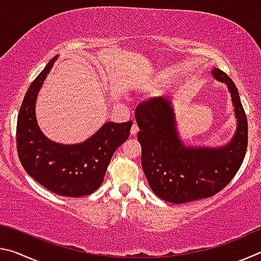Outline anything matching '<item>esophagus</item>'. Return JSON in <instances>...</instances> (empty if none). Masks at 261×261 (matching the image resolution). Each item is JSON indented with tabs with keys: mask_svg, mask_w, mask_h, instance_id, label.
<instances>
[{
	"mask_svg": "<svg viewBox=\"0 0 261 261\" xmlns=\"http://www.w3.org/2000/svg\"><path fill=\"white\" fill-rule=\"evenodd\" d=\"M138 131H139V127H138V125H137L136 123H135V124L131 126V131H130L131 135L135 136V135H137V132H138Z\"/></svg>",
	"mask_w": 261,
	"mask_h": 261,
	"instance_id": "34e87169",
	"label": "esophagus"
}]
</instances>
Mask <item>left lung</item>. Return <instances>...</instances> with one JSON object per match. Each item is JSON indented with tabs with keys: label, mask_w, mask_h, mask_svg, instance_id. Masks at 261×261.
<instances>
[{
	"label": "left lung",
	"mask_w": 261,
	"mask_h": 261,
	"mask_svg": "<svg viewBox=\"0 0 261 261\" xmlns=\"http://www.w3.org/2000/svg\"><path fill=\"white\" fill-rule=\"evenodd\" d=\"M213 76L226 83L237 118L233 139L220 148L185 147L176 132L169 100L154 96L136 108L140 131L141 166L152 191L173 204L213 197L235 177L247 148V120L238 90L226 72L214 68Z\"/></svg>",
	"instance_id": "8db88e82"
}]
</instances>
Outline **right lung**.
Returning a JSON list of instances; mask_svg holds the SVG:
<instances>
[{
    "mask_svg": "<svg viewBox=\"0 0 261 261\" xmlns=\"http://www.w3.org/2000/svg\"><path fill=\"white\" fill-rule=\"evenodd\" d=\"M57 56L31 84L17 118L16 146L19 161L31 177L49 191L64 197L93 193L103 182L115 151L129 138L132 121L108 122L82 144L62 145L47 139L34 116L37 94Z\"/></svg>",
    "mask_w": 261,
    "mask_h": 261,
    "instance_id": "right-lung-1",
    "label": "right lung"
}]
</instances>
